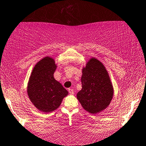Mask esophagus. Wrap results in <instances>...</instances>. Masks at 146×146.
Wrapping results in <instances>:
<instances>
[{
  "instance_id": "obj_1",
  "label": "esophagus",
  "mask_w": 146,
  "mask_h": 146,
  "mask_svg": "<svg viewBox=\"0 0 146 146\" xmlns=\"http://www.w3.org/2000/svg\"><path fill=\"white\" fill-rule=\"evenodd\" d=\"M68 90H69V92L71 94H74V90H73V89H71V88H69Z\"/></svg>"
}]
</instances>
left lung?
Instances as JSON below:
<instances>
[{"label": "left lung", "mask_w": 146, "mask_h": 146, "mask_svg": "<svg viewBox=\"0 0 146 146\" xmlns=\"http://www.w3.org/2000/svg\"><path fill=\"white\" fill-rule=\"evenodd\" d=\"M82 89L77 98L86 111L96 114L110 104L113 97V87L106 68L100 60L90 58L83 68Z\"/></svg>", "instance_id": "obj_1"}]
</instances>
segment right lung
I'll list each match as a JSON object with an SVG mask.
<instances>
[{
  "label": "right lung",
  "mask_w": 146,
  "mask_h": 146,
  "mask_svg": "<svg viewBox=\"0 0 146 146\" xmlns=\"http://www.w3.org/2000/svg\"><path fill=\"white\" fill-rule=\"evenodd\" d=\"M56 69L54 60L49 56L42 58L33 69L27 85V94L33 104L43 112L58 108L68 94L61 84L54 78Z\"/></svg>",
  "instance_id": "1"
}]
</instances>
